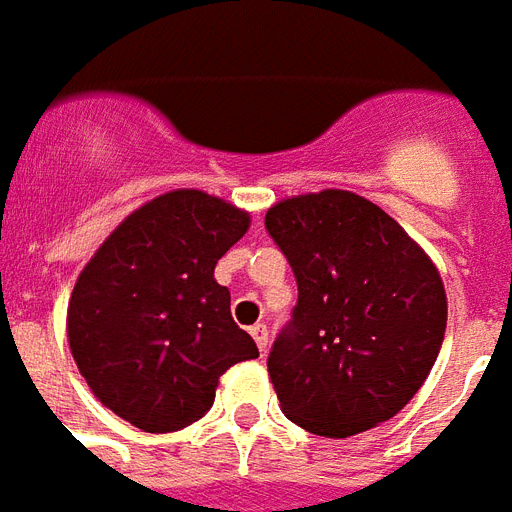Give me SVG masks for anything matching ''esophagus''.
Instances as JSON below:
<instances>
[{"label": "esophagus", "instance_id": "obj_1", "mask_svg": "<svg viewBox=\"0 0 512 512\" xmlns=\"http://www.w3.org/2000/svg\"><path fill=\"white\" fill-rule=\"evenodd\" d=\"M249 335L255 337L260 353H265V350H268V342H271V337H268V327H265V324H255V327L249 329Z\"/></svg>", "mask_w": 512, "mask_h": 512}]
</instances>
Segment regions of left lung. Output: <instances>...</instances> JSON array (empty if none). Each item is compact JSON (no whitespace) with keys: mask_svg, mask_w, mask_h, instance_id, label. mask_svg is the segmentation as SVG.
<instances>
[{"mask_svg":"<svg viewBox=\"0 0 512 512\" xmlns=\"http://www.w3.org/2000/svg\"><path fill=\"white\" fill-rule=\"evenodd\" d=\"M265 231L297 281L292 319L268 353L281 412L329 438L396 417L444 342L436 265L393 217L350 191L281 201Z\"/></svg>","mask_w":512,"mask_h":512,"instance_id":"1","label":"left lung"}]
</instances>
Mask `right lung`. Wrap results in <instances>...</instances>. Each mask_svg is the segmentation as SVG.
<instances>
[{
    "mask_svg": "<svg viewBox=\"0 0 512 512\" xmlns=\"http://www.w3.org/2000/svg\"><path fill=\"white\" fill-rule=\"evenodd\" d=\"M247 212L172 191L132 212L95 252L68 303L79 372L122 420L172 433L209 412L217 380L257 358L231 316L217 260L247 233Z\"/></svg>",
    "mask_w": 512,
    "mask_h": 512,
    "instance_id": "obj_1",
    "label": "right lung"
}]
</instances>
